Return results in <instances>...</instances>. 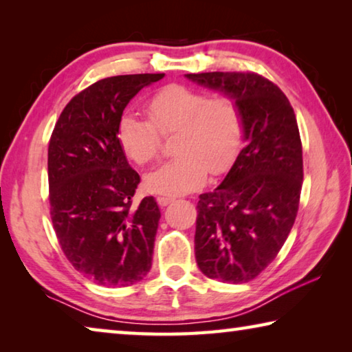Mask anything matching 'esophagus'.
Returning a JSON list of instances; mask_svg holds the SVG:
<instances>
[{"label": "esophagus", "instance_id": "esophagus-1", "mask_svg": "<svg viewBox=\"0 0 352 352\" xmlns=\"http://www.w3.org/2000/svg\"><path fill=\"white\" fill-rule=\"evenodd\" d=\"M175 200V197H170V195H162V197H158L157 201L160 206H168L169 204H172V201Z\"/></svg>", "mask_w": 352, "mask_h": 352}]
</instances>
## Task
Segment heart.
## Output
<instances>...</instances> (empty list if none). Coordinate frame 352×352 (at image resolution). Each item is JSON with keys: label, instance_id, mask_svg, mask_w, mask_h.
<instances>
[{"label": "heart", "instance_id": "heart-1", "mask_svg": "<svg viewBox=\"0 0 352 352\" xmlns=\"http://www.w3.org/2000/svg\"><path fill=\"white\" fill-rule=\"evenodd\" d=\"M148 119L124 113L118 140L130 160L147 164L157 157L162 136L175 132L178 153L144 177L146 188L177 195L204 184L208 170L220 174L234 162L242 141L239 107L226 96H212L184 85H169L147 100Z\"/></svg>", "mask_w": 352, "mask_h": 352}]
</instances>
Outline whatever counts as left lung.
<instances>
[{
    "mask_svg": "<svg viewBox=\"0 0 352 352\" xmlns=\"http://www.w3.org/2000/svg\"><path fill=\"white\" fill-rule=\"evenodd\" d=\"M233 99L245 147L223 182L200 195L195 261L228 284L254 279L284 245L302 184V147L294 109L275 83L254 73L184 74Z\"/></svg>",
    "mask_w": 352,
    "mask_h": 352,
    "instance_id": "left-lung-1",
    "label": "left lung"
}]
</instances>
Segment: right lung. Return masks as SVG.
I'll list each match as a JSON object with an SVG mask.
<instances>
[{
    "instance_id": "1",
    "label": "right lung",
    "mask_w": 352,
    "mask_h": 352,
    "mask_svg": "<svg viewBox=\"0 0 352 352\" xmlns=\"http://www.w3.org/2000/svg\"><path fill=\"white\" fill-rule=\"evenodd\" d=\"M163 77L98 80L69 100L51 136L52 225L74 269L99 285H132L152 267L162 212L153 197L133 204L140 175L118 140V124L130 100Z\"/></svg>"
}]
</instances>
